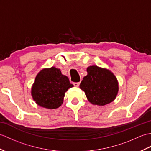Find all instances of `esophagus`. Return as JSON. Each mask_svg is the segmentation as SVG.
I'll return each instance as SVG.
<instances>
[{"label":"esophagus","instance_id":"esophagus-1","mask_svg":"<svg viewBox=\"0 0 151 151\" xmlns=\"http://www.w3.org/2000/svg\"><path fill=\"white\" fill-rule=\"evenodd\" d=\"M73 84L75 86V87H78L80 85V82H74Z\"/></svg>","mask_w":151,"mask_h":151}]
</instances>
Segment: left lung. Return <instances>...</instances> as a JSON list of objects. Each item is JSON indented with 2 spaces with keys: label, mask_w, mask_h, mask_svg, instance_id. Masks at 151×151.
Segmentation results:
<instances>
[{
  "label": "left lung",
  "mask_w": 151,
  "mask_h": 151,
  "mask_svg": "<svg viewBox=\"0 0 151 151\" xmlns=\"http://www.w3.org/2000/svg\"><path fill=\"white\" fill-rule=\"evenodd\" d=\"M87 72L80 88L85 92L89 102L104 106L114 101L119 91L118 81L114 73L97 65L88 67Z\"/></svg>",
  "instance_id": "obj_1"
}]
</instances>
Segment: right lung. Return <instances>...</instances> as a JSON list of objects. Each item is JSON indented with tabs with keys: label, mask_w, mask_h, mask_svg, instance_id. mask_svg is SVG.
I'll return each mask as SVG.
<instances>
[{
	"label": "right lung",
	"mask_w": 151,
	"mask_h": 151,
	"mask_svg": "<svg viewBox=\"0 0 151 151\" xmlns=\"http://www.w3.org/2000/svg\"><path fill=\"white\" fill-rule=\"evenodd\" d=\"M73 87L67 76L60 69L52 67L40 70L32 87L34 101L40 106L48 109L59 108L68 89Z\"/></svg>",
	"instance_id": "add662e5"
}]
</instances>
